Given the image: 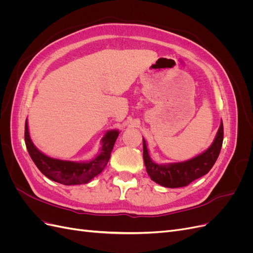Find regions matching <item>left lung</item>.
<instances>
[{"label":"left lung","instance_id":"8db88e82","mask_svg":"<svg viewBox=\"0 0 253 253\" xmlns=\"http://www.w3.org/2000/svg\"><path fill=\"white\" fill-rule=\"evenodd\" d=\"M223 138L224 126L223 121H221L215 139H214L208 150L193 159L188 160V162L170 165H157L153 163L149 156L145 140L142 139L143 162L147 173L153 181L157 182L160 186L167 188L186 187L189 183L202 177L211 170V168L215 164L219 155L221 144H223Z\"/></svg>","mask_w":253,"mask_h":253}]
</instances>
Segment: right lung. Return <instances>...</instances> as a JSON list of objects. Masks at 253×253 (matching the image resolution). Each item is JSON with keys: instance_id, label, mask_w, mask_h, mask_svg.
Masks as SVG:
<instances>
[{"instance_id": "right-lung-1", "label": "right lung", "mask_w": 253, "mask_h": 253, "mask_svg": "<svg viewBox=\"0 0 253 253\" xmlns=\"http://www.w3.org/2000/svg\"><path fill=\"white\" fill-rule=\"evenodd\" d=\"M118 135L119 132L117 129L109 131L102 138V149L100 154L87 163H75L44 155L42 152L35 147L32 139H30L27 119L25 121V143L33 162L46 177L66 186L86 183L90 179H93L95 176L100 174L109 163L112 150Z\"/></svg>"}]
</instances>
